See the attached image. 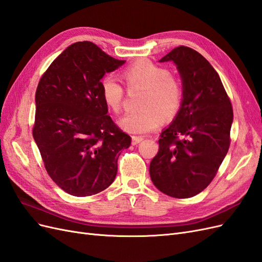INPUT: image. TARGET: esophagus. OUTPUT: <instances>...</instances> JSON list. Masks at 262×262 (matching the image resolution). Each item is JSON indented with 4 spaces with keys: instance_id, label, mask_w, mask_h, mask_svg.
I'll return each instance as SVG.
<instances>
[{
    "instance_id": "obj_1",
    "label": "esophagus",
    "mask_w": 262,
    "mask_h": 262,
    "mask_svg": "<svg viewBox=\"0 0 262 262\" xmlns=\"http://www.w3.org/2000/svg\"><path fill=\"white\" fill-rule=\"evenodd\" d=\"M142 140H143V138H142V137H136V136H133V137H132V144H133V145H137V144L140 143V142H141Z\"/></svg>"
}]
</instances>
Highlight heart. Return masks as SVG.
<instances>
[{
    "mask_svg": "<svg viewBox=\"0 0 262 262\" xmlns=\"http://www.w3.org/2000/svg\"><path fill=\"white\" fill-rule=\"evenodd\" d=\"M123 80L130 90H143L139 112L130 113L119 120L125 132L144 134L157 129L162 120H172L181 109L184 91L170 71L149 60H139L122 70ZM100 95L106 106L115 113L121 110L124 90L112 75L100 81Z\"/></svg>",
    "mask_w": 262,
    "mask_h": 262,
    "instance_id": "obj_1",
    "label": "heart"
}]
</instances>
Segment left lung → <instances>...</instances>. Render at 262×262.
Returning <instances> with one entry per match:
<instances>
[{
	"instance_id": "left-lung-1",
	"label": "left lung",
	"mask_w": 262,
	"mask_h": 262,
	"mask_svg": "<svg viewBox=\"0 0 262 262\" xmlns=\"http://www.w3.org/2000/svg\"><path fill=\"white\" fill-rule=\"evenodd\" d=\"M177 66L182 106L158 140L149 164L155 187L172 198H191L215 177L231 144L233 107L215 70L199 52L179 46L161 59Z\"/></svg>"
}]
</instances>
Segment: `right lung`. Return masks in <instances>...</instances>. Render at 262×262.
<instances>
[{"instance_id":"obj_1","label":"right lung","mask_w":262,"mask_h":262,"mask_svg":"<svg viewBox=\"0 0 262 262\" xmlns=\"http://www.w3.org/2000/svg\"><path fill=\"white\" fill-rule=\"evenodd\" d=\"M124 62L91 41L75 42L39 81L33 136L48 175L69 194L89 196L108 188L119 155L131 144L100 95L102 76Z\"/></svg>"}]
</instances>
